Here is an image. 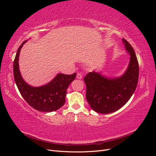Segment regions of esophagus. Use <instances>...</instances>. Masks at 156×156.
Wrapping results in <instances>:
<instances>
[{
	"label": "esophagus",
	"instance_id": "obj_1",
	"mask_svg": "<svg viewBox=\"0 0 156 156\" xmlns=\"http://www.w3.org/2000/svg\"><path fill=\"white\" fill-rule=\"evenodd\" d=\"M83 77V75H81V73H78L77 75V79H81Z\"/></svg>",
	"mask_w": 156,
	"mask_h": 156
}]
</instances>
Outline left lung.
Here are the masks:
<instances>
[{"mask_svg": "<svg viewBox=\"0 0 156 156\" xmlns=\"http://www.w3.org/2000/svg\"><path fill=\"white\" fill-rule=\"evenodd\" d=\"M122 41L129 55V62L123 74L108 77L93 71L84 78L87 100L92 109L98 113L108 114L120 109L129 101L137 86L139 72L137 58L129 42L124 39Z\"/></svg>", "mask_w": 156, "mask_h": 156, "instance_id": "8db88e82", "label": "left lung"}]
</instances>
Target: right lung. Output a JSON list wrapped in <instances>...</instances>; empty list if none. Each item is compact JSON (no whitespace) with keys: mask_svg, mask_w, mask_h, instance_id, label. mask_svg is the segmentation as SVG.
<instances>
[{"mask_svg":"<svg viewBox=\"0 0 156 156\" xmlns=\"http://www.w3.org/2000/svg\"><path fill=\"white\" fill-rule=\"evenodd\" d=\"M27 41H24L20 46L13 62V75L16 85L22 97L34 109L41 112L55 111L64 105L66 90L70 83L76 77L77 73H58L53 79L44 85H30L23 79L19 66L20 51Z\"/></svg>","mask_w":156,"mask_h":156,"instance_id":"right-lung-1","label":"right lung"}]
</instances>
